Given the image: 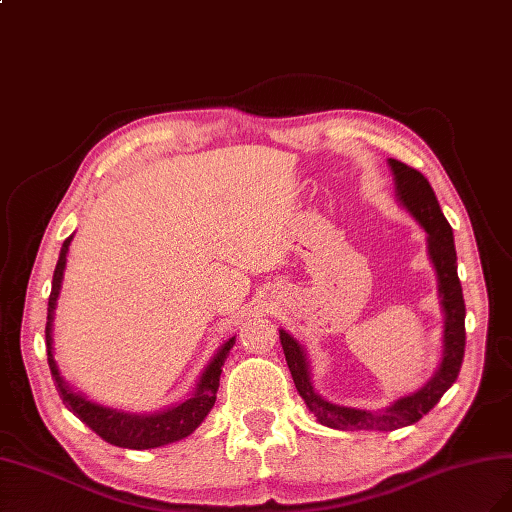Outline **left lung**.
Listing matches in <instances>:
<instances>
[{"mask_svg": "<svg viewBox=\"0 0 512 512\" xmlns=\"http://www.w3.org/2000/svg\"><path fill=\"white\" fill-rule=\"evenodd\" d=\"M388 165L394 175V191H397L401 206L427 231L429 259L437 272V291H440V304L444 311V354L440 369L418 392L394 401L382 412H367L321 399L311 382L304 347L291 334L279 330L287 367L291 377H294L298 394L321 425L341 431H394L414 425L422 416L429 414L437 401L444 397V392L457 382L465 354V302L457 274V251L455 240H452V227L442 214L440 203H437L425 175L394 158H388Z\"/></svg>", "mask_w": 512, "mask_h": 512, "instance_id": "1", "label": "left lung"}]
</instances>
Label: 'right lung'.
<instances>
[{
    "label": "right lung",
    "mask_w": 512,
    "mask_h": 512,
    "mask_svg": "<svg viewBox=\"0 0 512 512\" xmlns=\"http://www.w3.org/2000/svg\"><path fill=\"white\" fill-rule=\"evenodd\" d=\"M70 238L64 240L60 259H57V266L53 272V285H51V296H49V309H47V356H49V369L53 375V382L57 392H60V399L68 410L81 418L87 427H90L102 440L120 446V448H133V450H148L158 448L171 442L184 440L186 435H191L201 422L210 414L216 401V390H218V379H221V371L229 349L236 343V337H231L223 347L218 349L216 356L210 360L206 371L201 373L199 384L191 399H186L180 405H173L165 412H154V414H128L122 410H113V407L98 405L90 399H85L83 394L72 390L57 371V364L53 360V317H55V304L57 296H60V287L64 279V268H66V253L70 246Z\"/></svg>",
    "instance_id": "add662e5"
}]
</instances>
